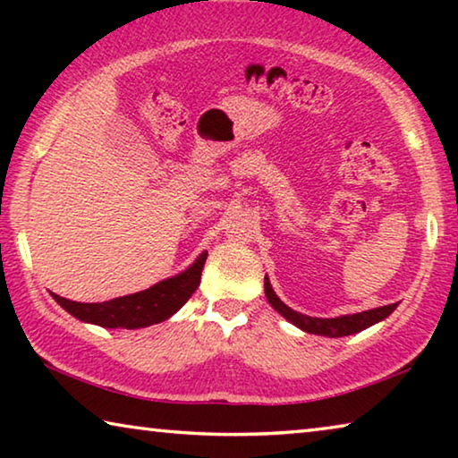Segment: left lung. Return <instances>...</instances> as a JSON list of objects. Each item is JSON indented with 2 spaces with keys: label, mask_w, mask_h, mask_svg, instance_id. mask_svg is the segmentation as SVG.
Listing matches in <instances>:
<instances>
[{
  "label": "left lung",
  "mask_w": 458,
  "mask_h": 458,
  "mask_svg": "<svg viewBox=\"0 0 458 458\" xmlns=\"http://www.w3.org/2000/svg\"><path fill=\"white\" fill-rule=\"evenodd\" d=\"M265 294L268 299L270 307L275 309L278 315H283L286 321L293 323L294 327H299L301 331L313 333V335H323V337H344V335H353V333H360L363 329L371 327L379 321H384L386 317H390L394 313V309L398 305H384L377 309H369V311H361V313H353V315H339L333 317V319H321V317H309L299 311H293L291 307H286L281 299L276 297V293L273 291V284H270L268 276H265Z\"/></svg>",
  "instance_id": "1"
}]
</instances>
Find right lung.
<instances>
[{
  "label": "right lung",
  "mask_w": 458,
  "mask_h": 458,
  "mask_svg": "<svg viewBox=\"0 0 458 458\" xmlns=\"http://www.w3.org/2000/svg\"><path fill=\"white\" fill-rule=\"evenodd\" d=\"M206 259L208 250L201 252L180 275L169 276L165 281L153 284L141 293L106 301V303H76V301H68L64 297H58V294H54V299H56V303L62 309H66L68 313L76 317V319L98 325V327H149V325L169 319V317L175 315L188 303L191 293L198 289Z\"/></svg>",
  "instance_id": "1"
}]
</instances>
